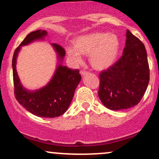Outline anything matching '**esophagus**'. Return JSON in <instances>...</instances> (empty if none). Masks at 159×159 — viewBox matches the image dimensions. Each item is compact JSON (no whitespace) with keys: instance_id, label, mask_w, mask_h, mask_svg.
Returning <instances> with one entry per match:
<instances>
[{"instance_id":"esophagus-1","label":"esophagus","mask_w":159,"mask_h":159,"mask_svg":"<svg viewBox=\"0 0 159 159\" xmlns=\"http://www.w3.org/2000/svg\"><path fill=\"white\" fill-rule=\"evenodd\" d=\"M80 73H81V75H85L88 74V72H87V71H84V70H81V72H80Z\"/></svg>"}]
</instances>
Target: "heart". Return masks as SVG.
Here are the masks:
<instances>
[{"label": "heart", "instance_id": "obj_1", "mask_svg": "<svg viewBox=\"0 0 159 159\" xmlns=\"http://www.w3.org/2000/svg\"><path fill=\"white\" fill-rule=\"evenodd\" d=\"M75 45L66 47L69 60L75 65L83 61V54H89L91 65L95 69L110 67L117 57L120 39L114 34L95 32L83 35L75 40Z\"/></svg>", "mask_w": 159, "mask_h": 159}]
</instances>
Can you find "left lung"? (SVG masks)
Instances as JSON below:
<instances>
[{"mask_svg":"<svg viewBox=\"0 0 159 159\" xmlns=\"http://www.w3.org/2000/svg\"><path fill=\"white\" fill-rule=\"evenodd\" d=\"M98 97L105 107L122 111L138 105L147 90L149 68L145 46L127 30L123 54L99 75Z\"/></svg>","mask_w":159,"mask_h":159,"instance_id":"8db88e82","label":"left lung"}]
</instances>
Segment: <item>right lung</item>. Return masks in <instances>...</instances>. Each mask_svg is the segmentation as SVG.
I'll return each instance as SVG.
<instances>
[{"label": "right lung", "instance_id": "right-lung-1", "mask_svg": "<svg viewBox=\"0 0 159 159\" xmlns=\"http://www.w3.org/2000/svg\"><path fill=\"white\" fill-rule=\"evenodd\" d=\"M47 35L45 30H38L27 35L14 52L12 57L14 93L20 105L36 116L54 118L61 116L67 111L73 98L75 90L81 79L79 70L72 69L59 63L50 82L43 88L29 91L21 85L16 72V58L20 48L34 40L43 39ZM59 61L62 62L66 52L61 45L52 43Z\"/></svg>", "mask_w": 159, "mask_h": 159}]
</instances>
